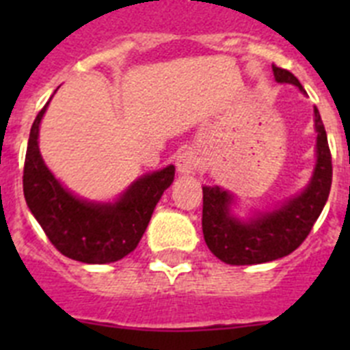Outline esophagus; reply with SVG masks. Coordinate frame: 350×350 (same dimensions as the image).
<instances>
[{
    "instance_id": "obj_1",
    "label": "esophagus",
    "mask_w": 350,
    "mask_h": 350,
    "mask_svg": "<svg viewBox=\"0 0 350 350\" xmlns=\"http://www.w3.org/2000/svg\"><path fill=\"white\" fill-rule=\"evenodd\" d=\"M198 165H200V161H198L196 154L193 150H184V152L178 154L177 170L180 175H189L198 168Z\"/></svg>"
}]
</instances>
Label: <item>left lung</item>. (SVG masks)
<instances>
[{
  "label": "left lung",
  "instance_id": "obj_1",
  "mask_svg": "<svg viewBox=\"0 0 350 350\" xmlns=\"http://www.w3.org/2000/svg\"><path fill=\"white\" fill-rule=\"evenodd\" d=\"M273 68L275 80L305 89L291 71ZM317 131L315 168L308 185L298 196L270 212H258L252 219L234 217L231 213L233 196L219 185L203 187V237L212 254L228 265H259L280 259L298 249L308 237L312 226L323 212L332 189V152L326 129L317 108H314Z\"/></svg>",
  "mask_w": 350,
  "mask_h": 350
}]
</instances>
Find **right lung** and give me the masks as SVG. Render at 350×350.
Wrapping results in <instances>:
<instances>
[{
  "instance_id": "1",
  "label": "right lung",
  "mask_w": 350,
  "mask_h": 350,
  "mask_svg": "<svg viewBox=\"0 0 350 350\" xmlns=\"http://www.w3.org/2000/svg\"><path fill=\"white\" fill-rule=\"evenodd\" d=\"M49 103L31 126L24 163V198L52 245L61 254L88 265H105L137 249L157 202L172 185L175 166L147 173L113 203H96L64 189L42 159L38 131Z\"/></svg>"
}]
</instances>
